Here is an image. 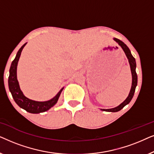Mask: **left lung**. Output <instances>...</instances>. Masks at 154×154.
I'll use <instances>...</instances> for the list:
<instances>
[{
    "instance_id": "obj_1",
    "label": "left lung",
    "mask_w": 154,
    "mask_h": 154,
    "mask_svg": "<svg viewBox=\"0 0 154 154\" xmlns=\"http://www.w3.org/2000/svg\"><path fill=\"white\" fill-rule=\"evenodd\" d=\"M113 40H114V41L116 42V43L119 44L120 46H121V48L124 51V52H125L126 57H127L128 62H129L130 70H131V73H132V86H131V89H130V91L129 92V94H128V97L126 98L121 104L119 105L118 106L114 107V108H112V109H101V110L102 111H108V112H117V111H119L120 110H121V109H123L124 106L129 104V103L130 102V101H131V100L132 99V97H133L134 93V92H135V88L137 87V73H136L135 59H134V57L132 55L131 52H130V49L128 48V46L123 43V42L120 41L119 39L116 38H114Z\"/></svg>"
}]
</instances>
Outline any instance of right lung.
<instances>
[{"mask_svg": "<svg viewBox=\"0 0 154 154\" xmlns=\"http://www.w3.org/2000/svg\"><path fill=\"white\" fill-rule=\"evenodd\" d=\"M26 43L24 44L20 50H18L17 53L16 54L15 58L12 61L11 66L10 69V75L8 78V86H9L10 92H11L12 97H13L14 102L18 105L20 108L26 110L27 112L31 113H43L45 111L49 110V109L57 104L60 97L61 92H62L64 88L61 89L57 94L52 98L51 100L44 102H38V101H34L30 99L27 98L26 96L23 94V92L20 89L19 82L17 77V64L19 60H20L21 53L23 48L26 45Z\"/></svg>", "mask_w": 154, "mask_h": 154, "instance_id": "right-lung-1", "label": "right lung"}]
</instances>
